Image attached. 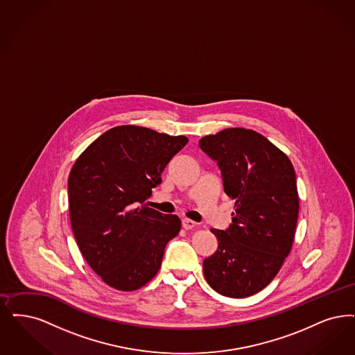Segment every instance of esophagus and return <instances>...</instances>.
Instances as JSON below:
<instances>
[{"label": "esophagus", "mask_w": 355, "mask_h": 355, "mask_svg": "<svg viewBox=\"0 0 355 355\" xmlns=\"http://www.w3.org/2000/svg\"><path fill=\"white\" fill-rule=\"evenodd\" d=\"M196 226H197V223H196L194 220L187 219V218L182 219V227H184V230H191V228H194Z\"/></svg>", "instance_id": "1"}]
</instances>
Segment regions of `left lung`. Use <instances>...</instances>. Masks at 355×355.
<instances>
[{"instance_id":"left-lung-1","label":"left lung","mask_w":355,"mask_h":355,"mask_svg":"<svg viewBox=\"0 0 355 355\" xmlns=\"http://www.w3.org/2000/svg\"><path fill=\"white\" fill-rule=\"evenodd\" d=\"M216 161L225 193L235 200L232 223L213 228L214 255L203 260L206 282L227 297L264 289L289 255L298 218L296 173L288 156L252 129L227 128L199 140Z\"/></svg>"}]
</instances>
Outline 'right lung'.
<instances>
[{
	"label": "right lung",
	"instance_id": "1",
	"mask_svg": "<svg viewBox=\"0 0 355 355\" xmlns=\"http://www.w3.org/2000/svg\"><path fill=\"white\" fill-rule=\"evenodd\" d=\"M137 125L114 127L75 161L69 177L72 232L88 266L119 291H136L161 267L168 241L181 230L177 215L144 202L187 144Z\"/></svg>",
	"mask_w": 355,
	"mask_h": 355
}]
</instances>
